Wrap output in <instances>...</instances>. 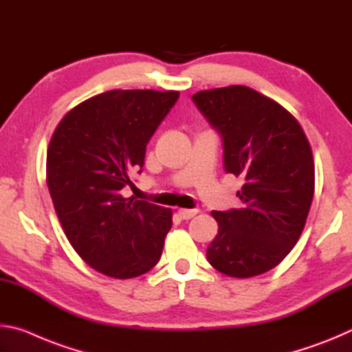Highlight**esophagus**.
<instances>
[{
    "label": "esophagus",
    "mask_w": 352,
    "mask_h": 352,
    "mask_svg": "<svg viewBox=\"0 0 352 352\" xmlns=\"http://www.w3.org/2000/svg\"><path fill=\"white\" fill-rule=\"evenodd\" d=\"M197 212H199L197 210H186V208H180V210H178V216H180L183 220H189L192 219Z\"/></svg>",
    "instance_id": "34e87169"
}]
</instances>
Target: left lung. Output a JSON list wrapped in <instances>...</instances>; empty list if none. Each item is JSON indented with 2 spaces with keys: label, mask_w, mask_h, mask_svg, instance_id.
I'll list each match as a JSON object with an SVG mask.
<instances>
[{
  "label": "left lung",
  "mask_w": 352,
  "mask_h": 352,
  "mask_svg": "<svg viewBox=\"0 0 352 352\" xmlns=\"http://www.w3.org/2000/svg\"><path fill=\"white\" fill-rule=\"evenodd\" d=\"M192 100L222 135L226 172L243 180L241 208L211 212L219 233L206 258L226 276L262 275L305 230L315 190L311 144L290 111L253 88H214Z\"/></svg>",
  "instance_id": "1"
}]
</instances>
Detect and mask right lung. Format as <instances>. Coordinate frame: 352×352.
<instances>
[{
	"label": "right lung",
	"instance_id": "right-lung-1",
	"mask_svg": "<svg viewBox=\"0 0 352 352\" xmlns=\"http://www.w3.org/2000/svg\"><path fill=\"white\" fill-rule=\"evenodd\" d=\"M174 90H110L83 100L58 122L47 147L46 183L65 236L105 276L130 279L153 269L172 210L126 199L129 174L177 102Z\"/></svg>",
	"mask_w": 352,
	"mask_h": 352
}]
</instances>
